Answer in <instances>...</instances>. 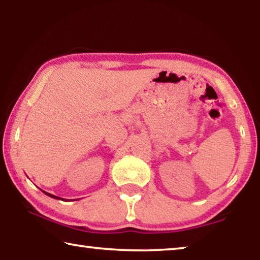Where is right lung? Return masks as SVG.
<instances>
[{"instance_id": "obj_1", "label": "right lung", "mask_w": 260, "mask_h": 260, "mask_svg": "<svg viewBox=\"0 0 260 260\" xmlns=\"http://www.w3.org/2000/svg\"><path fill=\"white\" fill-rule=\"evenodd\" d=\"M43 191V190H42ZM46 193L47 196H49V197H51V199H55V200H64V199H60V197H58V196H55V195H52V193H49V192H47V191H43Z\"/></svg>"}]
</instances>
